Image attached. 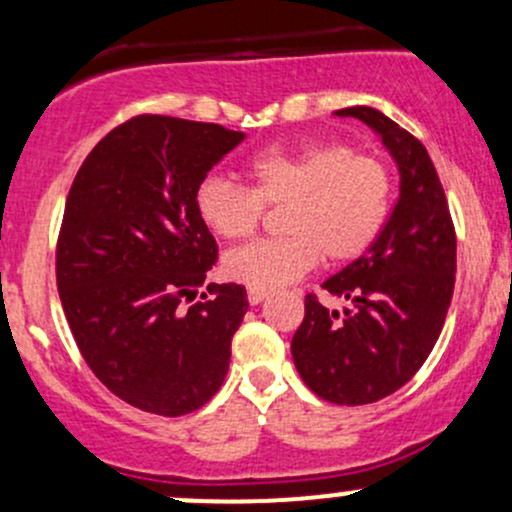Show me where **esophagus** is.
I'll use <instances>...</instances> for the list:
<instances>
[{"label": "esophagus", "instance_id": "34e87169", "mask_svg": "<svg viewBox=\"0 0 512 512\" xmlns=\"http://www.w3.org/2000/svg\"><path fill=\"white\" fill-rule=\"evenodd\" d=\"M267 291L262 289H247V301H250V306H257V303H262L267 299Z\"/></svg>", "mask_w": 512, "mask_h": 512}]
</instances>
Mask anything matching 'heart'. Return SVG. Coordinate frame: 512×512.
Returning a JSON list of instances; mask_svg holds the SVG:
<instances>
[{
	"label": "heart",
	"mask_w": 512,
	"mask_h": 512,
	"mask_svg": "<svg viewBox=\"0 0 512 512\" xmlns=\"http://www.w3.org/2000/svg\"><path fill=\"white\" fill-rule=\"evenodd\" d=\"M252 187L206 174L194 189L201 221L226 240L250 235L265 206H284L279 238L252 240L223 257V274L250 289H279L318 260L347 265L379 238L391 209V172L347 145L272 148L250 162Z\"/></svg>",
	"instance_id": "heart-1"
}]
</instances>
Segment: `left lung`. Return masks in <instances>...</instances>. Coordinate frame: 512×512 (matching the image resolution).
I'll list each match as a JSON object with an SVG mask.
<instances>
[{
    "label": "left lung",
    "mask_w": 512,
    "mask_h": 512,
    "mask_svg": "<svg viewBox=\"0 0 512 512\" xmlns=\"http://www.w3.org/2000/svg\"><path fill=\"white\" fill-rule=\"evenodd\" d=\"M379 133L401 174V194L379 238L323 289L350 299L345 313L306 296L291 340L303 384L323 401L364 406L413 379L435 347L452 303L457 235L428 150L372 106L335 111Z\"/></svg>",
    "instance_id": "obj_1"
}]
</instances>
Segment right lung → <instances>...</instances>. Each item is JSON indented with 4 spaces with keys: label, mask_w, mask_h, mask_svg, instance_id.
Returning <instances> with one entry per match:
<instances>
[{
    "label": "right lung",
    "mask_w": 512,
    "mask_h": 512,
    "mask_svg": "<svg viewBox=\"0 0 512 512\" xmlns=\"http://www.w3.org/2000/svg\"><path fill=\"white\" fill-rule=\"evenodd\" d=\"M218 123L140 114L94 145L65 201L60 303L84 362L121 401L187 415L221 389L245 286L209 284L218 245L194 189L243 143Z\"/></svg>",
    "instance_id": "add662e5"
}]
</instances>
